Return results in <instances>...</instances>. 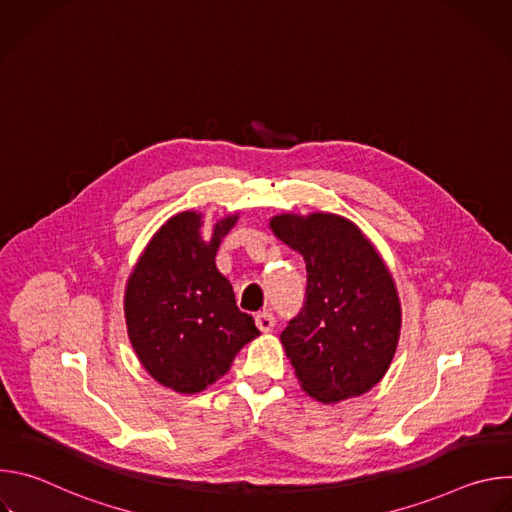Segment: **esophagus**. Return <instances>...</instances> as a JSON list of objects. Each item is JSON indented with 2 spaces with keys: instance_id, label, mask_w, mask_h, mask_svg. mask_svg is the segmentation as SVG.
<instances>
[{
  "instance_id": "obj_1",
  "label": "esophagus",
  "mask_w": 512,
  "mask_h": 512,
  "mask_svg": "<svg viewBox=\"0 0 512 512\" xmlns=\"http://www.w3.org/2000/svg\"><path fill=\"white\" fill-rule=\"evenodd\" d=\"M255 324H257V328H259L261 332H271L273 326H275V318H273L271 312L263 310V312H257V314H255Z\"/></svg>"
}]
</instances>
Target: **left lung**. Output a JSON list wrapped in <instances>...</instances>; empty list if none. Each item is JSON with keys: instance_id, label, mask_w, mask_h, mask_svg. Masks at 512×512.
Returning <instances> with one entry per match:
<instances>
[{"instance_id": "obj_1", "label": "left lung", "mask_w": 512, "mask_h": 512, "mask_svg": "<svg viewBox=\"0 0 512 512\" xmlns=\"http://www.w3.org/2000/svg\"><path fill=\"white\" fill-rule=\"evenodd\" d=\"M269 227L306 261L304 308L281 332L302 389L326 405L371 391L385 377L401 332V304L385 261L338 214H277Z\"/></svg>"}]
</instances>
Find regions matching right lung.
<instances>
[{
	"label": "right lung",
	"instance_id": "right-lung-1",
	"mask_svg": "<svg viewBox=\"0 0 512 512\" xmlns=\"http://www.w3.org/2000/svg\"><path fill=\"white\" fill-rule=\"evenodd\" d=\"M237 218H221L204 241L202 214L186 210L172 216L127 279L123 310L131 346L143 369L176 393L204 391L259 336L253 318L237 308L231 281L214 263Z\"/></svg>",
	"mask_w": 512,
	"mask_h": 512
}]
</instances>
